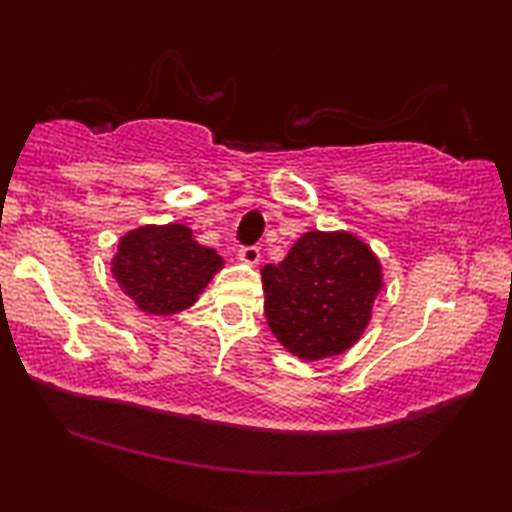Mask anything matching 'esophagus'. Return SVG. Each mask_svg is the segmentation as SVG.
<instances>
[{
	"mask_svg": "<svg viewBox=\"0 0 512 512\" xmlns=\"http://www.w3.org/2000/svg\"><path fill=\"white\" fill-rule=\"evenodd\" d=\"M239 259L246 264H257L259 262V248L257 246H241L239 248Z\"/></svg>",
	"mask_w": 512,
	"mask_h": 512,
	"instance_id": "1",
	"label": "esophagus"
}]
</instances>
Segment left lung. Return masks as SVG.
I'll return each instance as SVG.
<instances>
[{"label": "left lung", "mask_w": 512, "mask_h": 512, "mask_svg": "<svg viewBox=\"0 0 512 512\" xmlns=\"http://www.w3.org/2000/svg\"><path fill=\"white\" fill-rule=\"evenodd\" d=\"M381 277L375 253L350 232H307L262 268L268 327L305 361L341 354L366 329Z\"/></svg>", "instance_id": "1"}]
</instances>
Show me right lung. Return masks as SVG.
I'll list each match as a JSON object with an SVG mask.
<instances>
[{"mask_svg": "<svg viewBox=\"0 0 512 512\" xmlns=\"http://www.w3.org/2000/svg\"><path fill=\"white\" fill-rule=\"evenodd\" d=\"M223 266L216 250L194 241L183 223L142 225L121 237L112 275L146 314L169 316L192 307Z\"/></svg>", "mask_w": 512, "mask_h": 512, "instance_id": "right-lung-1", "label": "right lung"}]
</instances>
